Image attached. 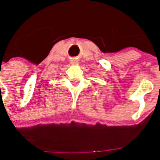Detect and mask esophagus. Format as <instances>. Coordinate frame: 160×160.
I'll list each match as a JSON object with an SVG mask.
<instances>
[{"mask_svg": "<svg viewBox=\"0 0 160 160\" xmlns=\"http://www.w3.org/2000/svg\"><path fill=\"white\" fill-rule=\"evenodd\" d=\"M78 61L77 60V59H76V58H73V60H72L71 61V62H70V63H71V64H78Z\"/></svg>", "mask_w": 160, "mask_h": 160, "instance_id": "esophagus-1", "label": "esophagus"}]
</instances>
